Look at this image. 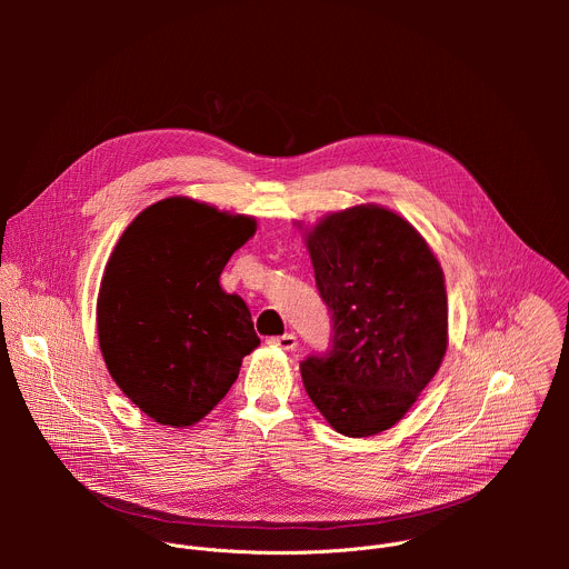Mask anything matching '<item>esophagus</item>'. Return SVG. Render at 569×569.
Segmentation results:
<instances>
[{
  "mask_svg": "<svg viewBox=\"0 0 569 569\" xmlns=\"http://www.w3.org/2000/svg\"><path fill=\"white\" fill-rule=\"evenodd\" d=\"M270 345L281 349V351H292L297 347V338L292 333H286V336H279V338H270Z\"/></svg>",
  "mask_w": 569,
  "mask_h": 569,
  "instance_id": "1",
  "label": "esophagus"
}]
</instances>
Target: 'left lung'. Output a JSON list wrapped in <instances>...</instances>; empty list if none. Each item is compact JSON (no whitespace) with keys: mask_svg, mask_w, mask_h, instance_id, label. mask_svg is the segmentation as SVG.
Segmentation results:
<instances>
[{"mask_svg":"<svg viewBox=\"0 0 569 569\" xmlns=\"http://www.w3.org/2000/svg\"><path fill=\"white\" fill-rule=\"evenodd\" d=\"M303 240L333 317L331 351L301 362L306 393L336 432L373 437L410 412L443 362L441 263L410 220L371 202L327 213Z\"/></svg>","mask_w":569,"mask_h":569,"instance_id":"1","label":"left lung"}]
</instances>
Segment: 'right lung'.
Masks as SVG:
<instances>
[{
    "label": "right lung",
    "instance_id": "obj_1",
    "mask_svg": "<svg viewBox=\"0 0 569 569\" xmlns=\"http://www.w3.org/2000/svg\"><path fill=\"white\" fill-rule=\"evenodd\" d=\"M254 233L252 216L171 196L117 240L97 299L99 347L112 380L154 423L196 426L261 345L246 301L220 288L222 268Z\"/></svg>",
    "mask_w": 569,
    "mask_h": 569
}]
</instances>
